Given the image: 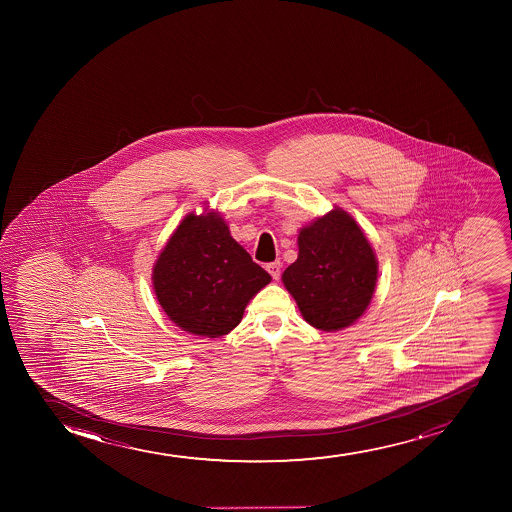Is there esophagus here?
Listing matches in <instances>:
<instances>
[{
	"label": "esophagus",
	"mask_w": 512,
	"mask_h": 512,
	"mask_svg": "<svg viewBox=\"0 0 512 512\" xmlns=\"http://www.w3.org/2000/svg\"><path fill=\"white\" fill-rule=\"evenodd\" d=\"M266 270H268V273L273 277V280H278L280 275H282V263H280V261L268 263V265H266Z\"/></svg>",
	"instance_id": "34e87169"
}]
</instances>
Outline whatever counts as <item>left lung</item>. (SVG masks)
Masks as SVG:
<instances>
[{
    "mask_svg": "<svg viewBox=\"0 0 512 512\" xmlns=\"http://www.w3.org/2000/svg\"><path fill=\"white\" fill-rule=\"evenodd\" d=\"M299 256L282 282L314 328H348L367 311L376 290V251L357 220L335 206L302 227Z\"/></svg>",
    "mask_w": 512,
    "mask_h": 512,
    "instance_id": "1",
    "label": "left lung"
}]
</instances>
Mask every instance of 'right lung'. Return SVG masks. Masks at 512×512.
<instances>
[{
	"mask_svg": "<svg viewBox=\"0 0 512 512\" xmlns=\"http://www.w3.org/2000/svg\"><path fill=\"white\" fill-rule=\"evenodd\" d=\"M270 282L230 235L222 213L210 208L181 220L152 268L153 292L167 318L206 338L230 333L249 300Z\"/></svg>",
	"mask_w": 512,
	"mask_h": 512,
	"instance_id": "right-lung-1",
	"label": "right lung"
}]
</instances>
